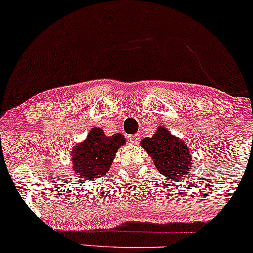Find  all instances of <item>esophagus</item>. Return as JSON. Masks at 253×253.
<instances>
[{"instance_id": "34e87169", "label": "esophagus", "mask_w": 253, "mask_h": 253, "mask_svg": "<svg viewBox=\"0 0 253 253\" xmlns=\"http://www.w3.org/2000/svg\"><path fill=\"white\" fill-rule=\"evenodd\" d=\"M139 140V137L137 134H132V136H129V142L131 144H137Z\"/></svg>"}]
</instances>
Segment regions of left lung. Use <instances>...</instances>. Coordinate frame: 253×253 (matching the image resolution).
Wrapping results in <instances>:
<instances>
[{"instance_id": "obj_1", "label": "left lung", "mask_w": 253, "mask_h": 253, "mask_svg": "<svg viewBox=\"0 0 253 253\" xmlns=\"http://www.w3.org/2000/svg\"><path fill=\"white\" fill-rule=\"evenodd\" d=\"M142 146L152 157L157 169L163 175L178 181L189 173L192 157L186 144L160 126L151 138H144Z\"/></svg>"}]
</instances>
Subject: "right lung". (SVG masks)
I'll list each match as a JSON object with an SVG mask.
<instances>
[{
	"instance_id": "right-lung-1",
	"label": "right lung",
	"mask_w": 253,
	"mask_h": 253,
	"mask_svg": "<svg viewBox=\"0 0 253 253\" xmlns=\"http://www.w3.org/2000/svg\"><path fill=\"white\" fill-rule=\"evenodd\" d=\"M126 143L122 134L106 136L102 129L93 127L87 139L72 151V162L75 175L84 180L100 178L109 170L120 146Z\"/></svg>"
}]
</instances>
